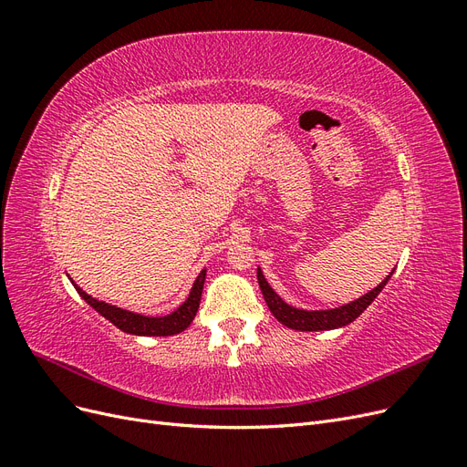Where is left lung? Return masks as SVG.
Instances as JSON below:
<instances>
[{
    "instance_id": "8db88e82",
    "label": "left lung",
    "mask_w": 467,
    "mask_h": 467,
    "mask_svg": "<svg viewBox=\"0 0 467 467\" xmlns=\"http://www.w3.org/2000/svg\"><path fill=\"white\" fill-rule=\"evenodd\" d=\"M389 276H391V273L388 275V278L381 280L374 290L360 296L358 300L350 302L347 306L327 309V312H306V309H296L282 300L280 296L271 286H268V282L265 280L261 268H257L259 286H261V292L265 296V302H266L268 309H271V314L282 325H286V327L296 329V331H327V329H337V327H343V325L352 323L364 312L366 307L374 302V298L381 292V288L386 286Z\"/></svg>"
}]
</instances>
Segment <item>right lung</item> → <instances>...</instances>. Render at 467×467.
I'll return each mask as SVG.
<instances>
[{"instance_id":"add662e5","label":"right lung","mask_w":467,"mask_h":467,"mask_svg":"<svg viewBox=\"0 0 467 467\" xmlns=\"http://www.w3.org/2000/svg\"><path fill=\"white\" fill-rule=\"evenodd\" d=\"M204 276H206V271H202L199 276H196L187 302L179 306L173 314L163 316V317H146V316L126 312V309L109 306L105 302H99V300L91 298L89 294L83 292L79 286H76V285L74 286L83 300H86L91 307H95L105 319L115 323L120 331L130 333V335H144V337H167V335H177L181 331H185L192 323L196 312H199V306H201Z\"/></svg>"}]
</instances>
